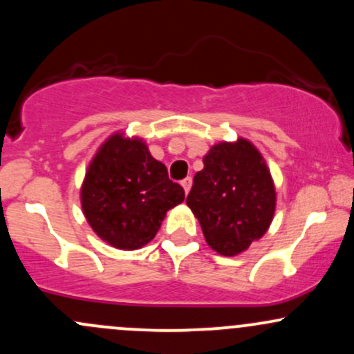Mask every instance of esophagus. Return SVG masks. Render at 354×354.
I'll use <instances>...</instances> for the list:
<instances>
[{
    "label": "esophagus",
    "instance_id": "esophagus-1",
    "mask_svg": "<svg viewBox=\"0 0 354 354\" xmlns=\"http://www.w3.org/2000/svg\"><path fill=\"white\" fill-rule=\"evenodd\" d=\"M192 183H193V180L189 176L185 178V180L181 181V186H183V188H185V193L189 192V188H192Z\"/></svg>",
    "mask_w": 354,
    "mask_h": 354
}]
</instances>
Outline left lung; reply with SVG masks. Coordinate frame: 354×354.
Here are the masks:
<instances>
[{"instance_id": "8db88e82", "label": "left lung", "mask_w": 354, "mask_h": 354, "mask_svg": "<svg viewBox=\"0 0 354 354\" xmlns=\"http://www.w3.org/2000/svg\"><path fill=\"white\" fill-rule=\"evenodd\" d=\"M186 205L205 240L220 255L234 257L267 232L275 212V188L257 147L247 139L218 142L203 158Z\"/></svg>"}]
</instances>
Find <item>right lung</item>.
<instances>
[{
	"label": "right lung",
	"mask_w": 354,
	"mask_h": 354,
	"mask_svg": "<svg viewBox=\"0 0 354 354\" xmlns=\"http://www.w3.org/2000/svg\"><path fill=\"white\" fill-rule=\"evenodd\" d=\"M185 200L162 162L141 139L120 133L99 147L80 189L84 215L92 230L112 247L136 250L154 239L166 212Z\"/></svg>",
	"instance_id": "right-lung-1"
}]
</instances>
